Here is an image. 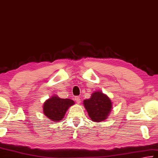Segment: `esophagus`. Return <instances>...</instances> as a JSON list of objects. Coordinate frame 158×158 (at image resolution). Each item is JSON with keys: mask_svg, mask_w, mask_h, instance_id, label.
I'll return each instance as SVG.
<instances>
[{"mask_svg": "<svg viewBox=\"0 0 158 158\" xmlns=\"http://www.w3.org/2000/svg\"><path fill=\"white\" fill-rule=\"evenodd\" d=\"M75 101H76L77 103H81V98L79 97H75Z\"/></svg>", "mask_w": 158, "mask_h": 158, "instance_id": "34e87169", "label": "esophagus"}]
</instances>
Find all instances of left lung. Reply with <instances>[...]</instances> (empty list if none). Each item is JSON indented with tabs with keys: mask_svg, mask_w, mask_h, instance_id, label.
Here are the masks:
<instances>
[{
	"mask_svg": "<svg viewBox=\"0 0 158 158\" xmlns=\"http://www.w3.org/2000/svg\"><path fill=\"white\" fill-rule=\"evenodd\" d=\"M83 104L89 117L97 123L107 119L113 106L110 98L100 91L93 92L89 99L83 101Z\"/></svg>",
	"mask_w": 158,
	"mask_h": 158,
	"instance_id": "8db88e82",
	"label": "left lung"
}]
</instances>
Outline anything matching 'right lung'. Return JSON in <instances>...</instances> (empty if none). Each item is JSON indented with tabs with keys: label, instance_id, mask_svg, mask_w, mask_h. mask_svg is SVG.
Wrapping results in <instances>:
<instances>
[{
	"label": "right lung",
	"instance_id": "1",
	"mask_svg": "<svg viewBox=\"0 0 158 158\" xmlns=\"http://www.w3.org/2000/svg\"><path fill=\"white\" fill-rule=\"evenodd\" d=\"M75 104L70 99H61L54 94L43 103V113L52 121L58 123L64 118L69 107Z\"/></svg>",
	"mask_w": 158,
	"mask_h": 158
}]
</instances>
